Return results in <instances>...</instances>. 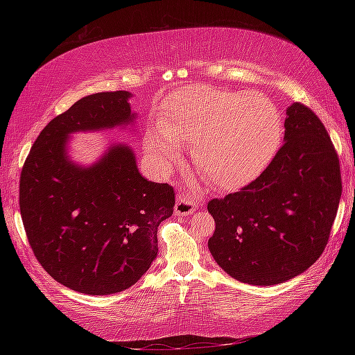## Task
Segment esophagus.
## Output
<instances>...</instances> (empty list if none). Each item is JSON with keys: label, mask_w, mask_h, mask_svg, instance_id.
<instances>
[{"label": "esophagus", "mask_w": 355, "mask_h": 355, "mask_svg": "<svg viewBox=\"0 0 355 355\" xmlns=\"http://www.w3.org/2000/svg\"><path fill=\"white\" fill-rule=\"evenodd\" d=\"M197 200L191 199L188 196H180L175 202V214L177 216H188L196 211Z\"/></svg>", "instance_id": "34e87169"}]
</instances>
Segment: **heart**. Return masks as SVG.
<instances>
[{
    "label": "heart",
    "mask_w": 355,
    "mask_h": 355,
    "mask_svg": "<svg viewBox=\"0 0 355 355\" xmlns=\"http://www.w3.org/2000/svg\"><path fill=\"white\" fill-rule=\"evenodd\" d=\"M282 119L261 92L191 84L173 95L146 148L163 171L178 164V146H192V158L216 188L236 191L260 175L277 153Z\"/></svg>",
    "instance_id": "1"
}]
</instances>
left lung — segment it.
Listing matches in <instances>:
<instances>
[{
	"label": "left lung",
	"mask_w": 355,
	"mask_h": 355,
	"mask_svg": "<svg viewBox=\"0 0 355 355\" xmlns=\"http://www.w3.org/2000/svg\"><path fill=\"white\" fill-rule=\"evenodd\" d=\"M284 141L260 177L208 202L216 222L208 249L243 284L269 286L302 274L326 249L338 211V155L310 107H286Z\"/></svg>",
	"instance_id": "8db88e82"
}]
</instances>
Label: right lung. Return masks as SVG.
Returning <instances> with one entry per match:
<instances>
[{"mask_svg":"<svg viewBox=\"0 0 355 355\" xmlns=\"http://www.w3.org/2000/svg\"><path fill=\"white\" fill-rule=\"evenodd\" d=\"M127 91L87 95L40 131L20 175V214L42 268L70 290L103 296L135 285L158 255V225L173 188L144 178L133 150L107 148L83 167L67 156L78 131L133 122Z\"/></svg>","mask_w":355,"mask_h":355,"instance_id":"right-lung-1","label":"right lung"}]
</instances>
